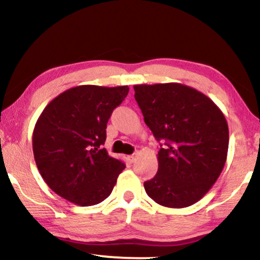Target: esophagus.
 Instances as JSON below:
<instances>
[{"label": "esophagus", "mask_w": 260, "mask_h": 260, "mask_svg": "<svg viewBox=\"0 0 260 260\" xmlns=\"http://www.w3.org/2000/svg\"><path fill=\"white\" fill-rule=\"evenodd\" d=\"M136 157H137V154H134V155H130L129 156V161L133 163V162H135V159H136Z\"/></svg>", "instance_id": "esophagus-1"}]
</instances>
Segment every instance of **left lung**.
<instances>
[{"label":"left lung","instance_id":"1","mask_svg":"<svg viewBox=\"0 0 260 260\" xmlns=\"http://www.w3.org/2000/svg\"><path fill=\"white\" fill-rule=\"evenodd\" d=\"M135 99L157 141L158 170L144 189L170 208L194 205L221 174L229 150V125L215 103L179 83L135 85Z\"/></svg>","mask_w":260,"mask_h":260}]
</instances>
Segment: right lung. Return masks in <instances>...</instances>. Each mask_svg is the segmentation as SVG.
<instances>
[{
  "instance_id": "1",
  "label": "right lung",
  "mask_w": 260,
  "mask_h": 260,
  "mask_svg": "<svg viewBox=\"0 0 260 260\" xmlns=\"http://www.w3.org/2000/svg\"><path fill=\"white\" fill-rule=\"evenodd\" d=\"M127 86L80 85L55 97L33 131V152L51 189L78 206H93L111 194L125 165L102 148L106 124Z\"/></svg>"
}]
</instances>
